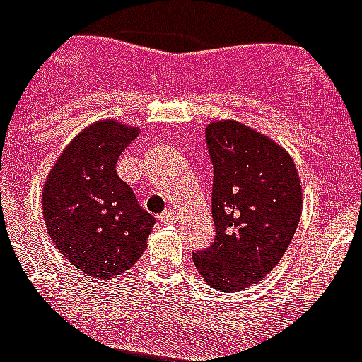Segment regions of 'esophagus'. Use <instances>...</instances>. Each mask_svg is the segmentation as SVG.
I'll return each mask as SVG.
<instances>
[{
	"label": "esophagus",
	"mask_w": 362,
	"mask_h": 362,
	"mask_svg": "<svg viewBox=\"0 0 362 362\" xmlns=\"http://www.w3.org/2000/svg\"><path fill=\"white\" fill-rule=\"evenodd\" d=\"M175 220H177L175 212H173V210H171V209L165 210L163 214H160V222H161V224H171V222H175Z\"/></svg>",
	"instance_id": "1"
}]
</instances>
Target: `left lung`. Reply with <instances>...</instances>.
Returning a JSON list of instances; mask_svg holds the SVG:
<instances>
[{"label":"left lung","instance_id":"left-lung-1","mask_svg":"<svg viewBox=\"0 0 362 362\" xmlns=\"http://www.w3.org/2000/svg\"><path fill=\"white\" fill-rule=\"evenodd\" d=\"M204 134L216 235L193 261L212 288L238 292L265 279L284 255L302 214V187L286 150L257 130L214 120Z\"/></svg>","mask_w":362,"mask_h":362}]
</instances>
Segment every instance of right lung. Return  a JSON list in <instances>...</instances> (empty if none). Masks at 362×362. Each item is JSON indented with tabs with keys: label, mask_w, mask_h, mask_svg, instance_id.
<instances>
[{
	"label": "right lung",
	"mask_w": 362,
	"mask_h": 362,
	"mask_svg": "<svg viewBox=\"0 0 362 362\" xmlns=\"http://www.w3.org/2000/svg\"><path fill=\"white\" fill-rule=\"evenodd\" d=\"M138 132L99 120L66 146L46 177V230L64 257L91 279L109 281L132 267L156 224L117 173L119 156Z\"/></svg>",
	"instance_id": "1"
}]
</instances>
